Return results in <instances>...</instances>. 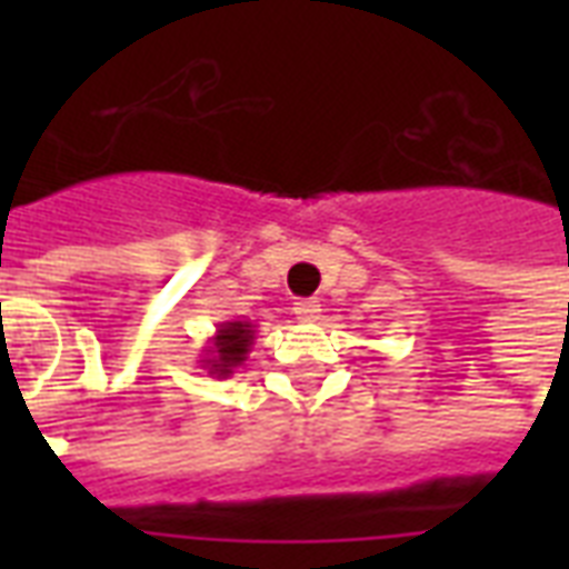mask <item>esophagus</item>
I'll return each mask as SVG.
<instances>
[{"label": "esophagus", "instance_id": "34e87169", "mask_svg": "<svg viewBox=\"0 0 569 569\" xmlns=\"http://www.w3.org/2000/svg\"><path fill=\"white\" fill-rule=\"evenodd\" d=\"M295 316L301 321H316L321 316V303L319 301H298L295 303Z\"/></svg>", "mask_w": 569, "mask_h": 569}]
</instances>
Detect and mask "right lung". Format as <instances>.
Listing matches in <instances>:
<instances>
[{
  "instance_id": "obj_1",
  "label": "right lung",
  "mask_w": 569,
  "mask_h": 569,
  "mask_svg": "<svg viewBox=\"0 0 569 569\" xmlns=\"http://www.w3.org/2000/svg\"><path fill=\"white\" fill-rule=\"evenodd\" d=\"M257 325H250L244 319L221 321L214 337H209V346L203 348L200 355V366L212 378H230L239 366H244L250 348H253V339H257Z\"/></svg>"
}]
</instances>
